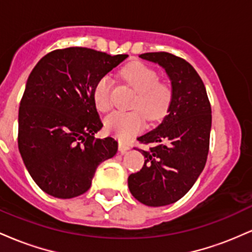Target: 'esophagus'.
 Masks as SVG:
<instances>
[{"mask_svg": "<svg viewBox=\"0 0 252 252\" xmlns=\"http://www.w3.org/2000/svg\"><path fill=\"white\" fill-rule=\"evenodd\" d=\"M118 149H120V152L122 153V154H124V153L126 152V150L130 149V146L128 143L123 142V141H121L120 143H118Z\"/></svg>", "mask_w": 252, "mask_h": 252, "instance_id": "1", "label": "esophagus"}]
</instances>
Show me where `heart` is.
Instances as JSON below:
<instances>
[{
  "instance_id": "1",
  "label": "heart",
  "mask_w": 252,
  "mask_h": 252,
  "mask_svg": "<svg viewBox=\"0 0 252 252\" xmlns=\"http://www.w3.org/2000/svg\"><path fill=\"white\" fill-rule=\"evenodd\" d=\"M123 79L137 92L131 108L138 111H116L105 118V129L121 140H128L144 128V117L149 121L161 120L166 115L172 100L170 89L158 83V73L141 63L124 67ZM112 80L110 76L100 77L94 89V99L99 111H109L111 100Z\"/></svg>"
}]
</instances>
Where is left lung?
<instances>
[{
    "instance_id": "1",
    "label": "left lung",
    "mask_w": 252,
    "mask_h": 252,
    "mask_svg": "<svg viewBox=\"0 0 252 252\" xmlns=\"http://www.w3.org/2000/svg\"><path fill=\"white\" fill-rule=\"evenodd\" d=\"M138 57L163 68L172 85V100L162 122L137 137L153 146L138 149L146 160L140 172L129 175L128 187L147 206H166L186 194L204 169L212 124L211 105L201 78L186 60L166 52Z\"/></svg>"
}]
</instances>
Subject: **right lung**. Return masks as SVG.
<instances>
[{"mask_svg": "<svg viewBox=\"0 0 252 252\" xmlns=\"http://www.w3.org/2000/svg\"><path fill=\"white\" fill-rule=\"evenodd\" d=\"M128 58L84 47L46 54L26 83L19 109V150L32 179L54 198L71 199L91 187L97 167L116 155L94 99L100 77Z\"/></svg>", "mask_w": 252, "mask_h": 252, "instance_id": "obj_1", "label": "right lung"}]
</instances>
